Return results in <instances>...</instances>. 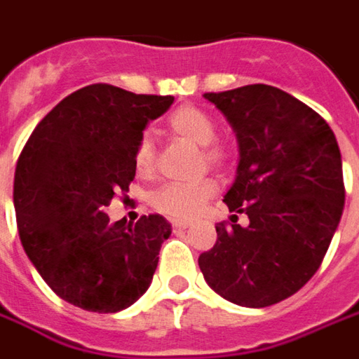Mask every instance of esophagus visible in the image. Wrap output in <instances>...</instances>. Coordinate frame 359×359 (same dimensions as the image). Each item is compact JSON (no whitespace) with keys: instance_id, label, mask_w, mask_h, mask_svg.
<instances>
[{"instance_id":"34e87169","label":"esophagus","mask_w":359,"mask_h":359,"mask_svg":"<svg viewBox=\"0 0 359 359\" xmlns=\"http://www.w3.org/2000/svg\"><path fill=\"white\" fill-rule=\"evenodd\" d=\"M187 225H189V223H185V221H172V227H174V231L187 229Z\"/></svg>"}]
</instances>
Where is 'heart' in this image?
Returning <instances> with one entry per match:
<instances>
[{"label":"heart","instance_id":"heart-1","mask_svg":"<svg viewBox=\"0 0 359 359\" xmlns=\"http://www.w3.org/2000/svg\"><path fill=\"white\" fill-rule=\"evenodd\" d=\"M168 126L177 138L201 146L205 162L213 168L225 170L233 162V150L223 142H215L217 126L213 118L201 108H175L168 118ZM156 165V150L150 134H142L134 150V168L140 175H150ZM217 194V182L203 177L196 184H163L151 191L150 203L156 211L172 219H191L201 211L203 203Z\"/></svg>","mask_w":359,"mask_h":359}]
</instances>
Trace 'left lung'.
Segmentation results:
<instances>
[{
  "instance_id": "8db88e82",
  "label": "left lung",
  "mask_w": 359,
  "mask_h": 359,
  "mask_svg": "<svg viewBox=\"0 0 359 359\" xmlns=\"http://www.w3.org/2000/svg\"><path fill=\"white\" fill-rule=\"evenodd\" d=\"M203 96L237 134L239 165L225 203L249 225L237 215L217 223L199 269L219 297L264 309L306 285L330 247L346 199L340 148L318 112L276 86Z\"/></svg>"
}]
</instances>
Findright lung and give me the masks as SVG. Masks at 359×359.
Returning a JSON list of instances; mask_svg holds the SVG:
<instances>
[{
  "label": "right lung",
  "mask_w": 359,
  "mask_h": 359,
  "mask_svg": "<svg viewBox=\"0 0 359 359\" xmlns=\"http://www.w3.org/2000/svg\"><path fill=\"white\" fill-rule=\"evenodd\" d=\"M172 102L88 84L62 98L19 154L13 205L21 245L53 292L79 309L112 314L150 286L172 225L158 213L136 225L110 223L104 209L128 191L142 132Z\"/></svg>",
  "instance_id": "add662e5"
}]
</instances>
